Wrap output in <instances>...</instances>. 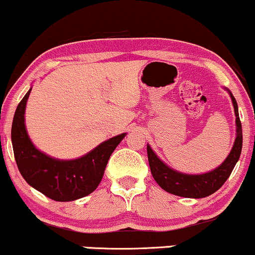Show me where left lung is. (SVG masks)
Returning <instances> with one entry per match:
<instances>
[{
  "mask_svg": "<svg viewBox=\"0 0 255 255\" xmlns=\"http://www.w3.org/2000/svg\"><path fill=\"white\" fill-rule=\"evenodd\" d=\"M228 93L231 95L236 116V137L228 157L215 170L202 174H188L178 172L173 168L168 167L166 164H164L157 157V154L153 152L151 146L147 145V155H148L151 173L155 182L165 191L170 192L172 195L180 196V197L203 198L216 192L225 184L229 176H231L233 168L235 167L236 162H238L241 154L242 128L240 118H239L238 103H236V100L231 91L228 90Z\"/></svg>",
  "mask_w": 255,
  "mask_h": 255,
  "instance_id": "1",
  "label": "left lung"
}]
</instances>
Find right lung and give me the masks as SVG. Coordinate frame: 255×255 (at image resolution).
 I'll return each instance as SVG.
<instances>
[{
	"label": "right lung",
	"instance_id": "1",
	"mask_svg": "<svg viewBox=\"0 0 255 255\" xmlns=\"http://www.w3.org/2000/svg\"><path fill=\"white\" fill-rule=\"evenodd\" d=\"M30 90L32 88L15 110L11 125V143L21 176L32 188L53 201L70 202L85 197L101 183L110 155L126 133L110 137L78 159L52 158L39 151L27 134L24 110Z\"/></svg>",
	"mask_w": 255,
	"mask_h": 255
}]
</instances>
